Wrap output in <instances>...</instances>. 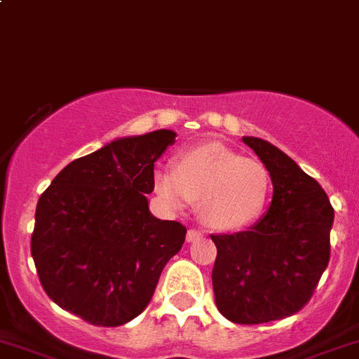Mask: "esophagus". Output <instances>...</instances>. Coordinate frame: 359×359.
<instances>
[{"label": "esophagus", "instance_id": "34e87169", "mask_svg": "<svg viewBox=\"0 0 359 359\" xmlns=\"http://www.w3.org/2000/svg\"><path fill=\"white\" fill-rule=\"evenodd\" d=\"M201 236H203V233L198 231V229H189V231H187V242L193 243L196 242V240H200Z\"/></svg>", "mask_w": 359, "mask_h": 359}]
</instances>
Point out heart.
<instances>
[{"mask_svg": "<svg viewBox=\"0 0 359 359\" xmlns=\"http://www.w3.org/2000/svg\"><path fill=\"white\" fill-rule=\"evenodd\" d=\"M154 191L173 210L198 201V217L217 231H238L254 224L272 193L266 166L210 142L180 151L173 168L154 172Z\"/></svg>", "mask_w": 359, "mask_h": 359, "instance_id": "1", "label": "heart"}]
</instances>
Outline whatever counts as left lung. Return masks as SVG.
Returning a JSON list of instances; mask_svg holds the SVG:
<instances>
[{
	"instance_id": "obj_1",
	"label": "left lung",
	"mask_w": 359,
	"mask_h": 359,
	"mask_svg": "<svg viewBox=\"0 0 359 359\" xmlns=\"http://www.w3.org/2000/svg\"><path fill=\"white\" fill-rule=\"evenodd\" d=\"M272 177V203L250 231L212 235L215 305L238 325L293 316L311 300L330 261L333 208L318 180L270 142L243 137Z\"/></svg>"
}]
</instances>
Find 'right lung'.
I'll return each mask as SVG.
<instances>
[{
  "instance_id": "right-lung-1",
  "label": "right lung",
  "mask_w": 359,
  "mask_h": 359,
  "mask_svg": "<svg viewBox=\"0 0 359 359\" xmlns=\"http://www.w3.org/2000/svg\"><path fill=\"white\" fill-rule=\"evenodd\" d=\"M177 133L124 137L61 170L36 205L31 256L54 304L96 326L144 312L186 228L149 210L154 163Z\"/></svg>"
}]
</instances>
